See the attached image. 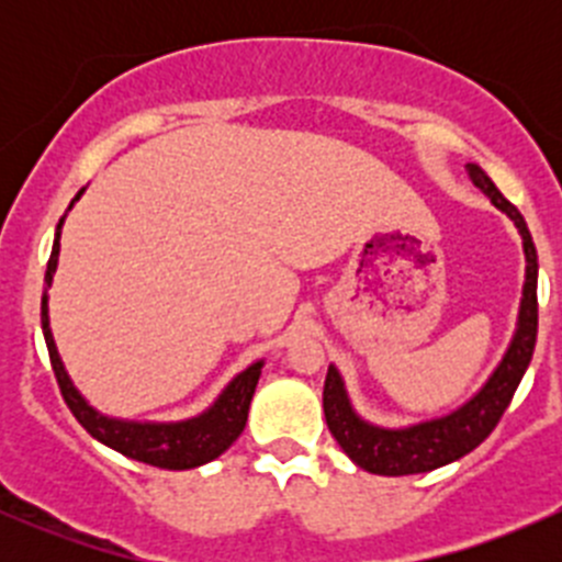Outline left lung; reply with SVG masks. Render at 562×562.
Wrapping results in <instances>:
<instances>
[{"label":"left lung","instance_id":"obj_1","mask_svg":"<svg viewBox=\"0 0 562 562\" xmlns=\"http://www.w3.org/2000/svg\"><path fill=\"white\" fill-rule=\"evenodd\" d=\"M470 179L479 187L501 212H506L514 220V225L522 234L525 258H527V277L522 307H519L517 334L508 345L506 356L492 372L486 386L451 416L432 418V422L416 424L407 429H381L372 424L361 422L350 407L348 394H345L342 378L334 367H328L326 383H323V413L326 424L331 429L334 440L342 446V451L353 459L359 468L370 470L378 475H411L427 473V470L443 468L454 459L470 454L479 443L490 438L492 429L497 427L501 416L506 413L514 391L522 381L527 364L532 359L538 334V255L532 236L527 231L525 217L512 201L503 198V192L492 184V179L481 171L479 166H468Z\"/></svg>","mask_w":562,"mask_h":562}]
</instances>
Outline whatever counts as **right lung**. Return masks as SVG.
Wrapping results in <instances>:
<instances>
[{
  "instance_id": "add662e5",
  "label": "right lung",
  "mask_w": 562,
  "mask_h": 562,
  "mask_svg": "<svg viewBox=\"0 0 562 562\" xmlns=\"http://www.w3.org/2000/svg\"><path fill=\"white\" fill-rule=\"evenodd\" d=\"M81 192L76 195V201L81 198ZM59 228H61V220H59ZM56 258H59V231H56L54 249H50L48 269H45V285H50V280H54ZM43 334H45V345H48V356H50V367H54L56 383H59V391L61 396H65L67 407L72 411V416L78 418V424H81L92 438H98L100 443H105L108 449L119 451V454L135 459V462L155 464V468L190 470V468H198V464L212 462V459H217L223 451H228L231 446H234V440L241 435V429H245L249 402H252L255 386H258L263 361L247 367L241 375H236L234 381H231V386L220 394V400L198 418H190V422H176V424H135V422H119V418L100 416L94 407L87 405V400L78 394L76 386H72L65 367H61L59 353H56L54 337H50L48 296H45V293H43Z\"/></svg>"
}]
</instances>
